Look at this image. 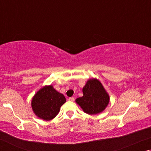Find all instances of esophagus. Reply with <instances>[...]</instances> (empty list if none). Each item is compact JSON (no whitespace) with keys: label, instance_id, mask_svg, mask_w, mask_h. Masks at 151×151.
Wrapping results in <instances>:
<instances>
[{"label":"esophagus","instance_id":"34e87169","mask_svg":"<svg viewBox=\"0 0 151 151\" xmlns=\"http://www.w3.org/2000/svg\"><path fill=\"white\" fill-rule=\"evenodd\" d=\"M68 100H69L70 101H72V102H73L74 101H75V97H73V96H72V97H70V98L68 99Z\"/></svg>","mask_w":151,"mask_h":151}]
</instances>
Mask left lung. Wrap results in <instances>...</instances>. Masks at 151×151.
<instances>
[{
	"mask_svg": "<svg viewBox=\"0 0 151 151\" xmlns=\"http://www.w3.org/2000/svg\"><path fill=\"white\" fill-rule=\"evenodd\" d=\"M83 96L76 99L84 112L96 114L103 111L109 103V96L97 79H90L83 88Z\"/></svg>",
	"mask_w": 151,
	"mask_h": 151,
	"instance_id": "obj_1",
	"label": "left lung"
}]
</instances>
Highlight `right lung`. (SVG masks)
<instances>
[{
  "label": "right lung",
  "mask_w": 151,
  "mask_h": 151,
  "mask_svg": "<svg viewBox=\"0 0 151 151\" xmlns=\"http://www.w3.org/2000/svg\"><path fill=\"white\" fill-rule=\"evenodd\" d=\"M66 102L63 94L52 86H45L33 97L31 105L36 115L45 121H50L57 115L60 106Z\"/></svg>",
  "instance_id": "right-lung-1"
}]
</instances>
